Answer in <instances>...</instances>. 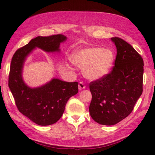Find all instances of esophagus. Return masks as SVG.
I'll use <instances>...</instances> for the list:
<instances>
[{"label":"esophagus","instance_id":"34e87169","mask_svg":"<svg viewBox=\"0 0 155 155\" xmlns=\"http://www.w3.org/2000/svg\"><path fill=\"white\" fill-rule=\"evenodd\" d=\"M85 87H86V86H85L83 82H80L79 84H78V88H79V90H83L85 88Z\"/></svg>","mask_w":155,"mask_h":155}]
</instances>
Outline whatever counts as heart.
I'll return each instance as SVG.
<instances>
[{
    "label": "heart",
    "instance_id": "1",
    "mask_svg": "<svg viewBox=\"0 0 155 155\" xmlns=\"http://www.w3.org/2000/svg\"><path fill=\"white\" fill-rule=\"evenodd\" d=\"M114 54L109 49L88 48L71 55V61L83 68L84 75L88 79L96 80L108 73L114 62Z\"/></svg>",
    "mask_w": 155,
    "mask_h": 155
}]
</instances>
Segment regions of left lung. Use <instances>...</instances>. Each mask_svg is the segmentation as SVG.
Listing matches in <instances>:
<instances>
[{"mask_svg": "<svg viewBox=\"0 0 155 155\" xmlns=\"http://www.w3.org/2000/svg\"><path fill=\"white\" fill-rule=\"evenodd\" d=\"M111 40L117 47L112 71L92 81L89 113L97 123L113 125L127 117L143 93L144 62L132 46L119 37Z\"/></svg>", "mask_w": 155, "mask_h": 155, "instance_id": "1", "label": "left lung"}]
</instances>
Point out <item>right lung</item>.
I'll return each mask as SVG.
<instances>
[{"label":"right lung","mask_w":155,"mask_h":155,"mask_svg":"<svg viewBox=\"0 0 155 155\" xmlns=\"http://www.w3.org/2000/svg\"><path fill=\"white\" fill-rule=\"evenodd\" d=\"M66 39L62 35L37 37L18 48L11 61L8 87L16 107L23 115L41 126L52 124L60 119L69 98L78 93V83L54 78L41 87L31 88L22 81L23 62L35 47L47 52L59 51L60 43Z\"/></svg>","instance_id":"obj_1"}]
</instances>
